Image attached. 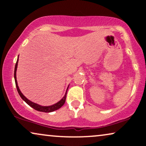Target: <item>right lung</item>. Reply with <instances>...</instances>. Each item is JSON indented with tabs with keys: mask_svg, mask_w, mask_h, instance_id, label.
<instances>
[{
	"mask_svg": "<svg viewBox=\"0 0 146 146\" xmlns=\"http://www.w3.org/2000/svg\"><path fill=\"white\" fill-rule=\"evenodd\" d=\"M18 61H19V59H17L16 65H15V73H14V77H15V84H16V87L17 89V91H18L19 94L20 95L21 98L23 99V100L25 101V102L27 103L29 106H30L31 107H32L33 108L35 109V110H37L38 111H42V112H46V113H48V112H52L54 111L57 110L58 109H59L60 108H61L62 106H63L65 102V100H66V96H67V91H66V93L65 95V96L63 97V99L61 101H59V102H57V104L53 105V106H39V105L35 104V103L31 102L30 100H29L28 99L25 98V97L23 96V94L21 93V91H20V89L19 88L18 84H17V77H16V72H17V65H18Z\"/></svg>",
	"mask_w": 146,
	"mask_h": 146,
	"instance_id": "obj_1",
	"label": "right lung"
}]
</instances>
